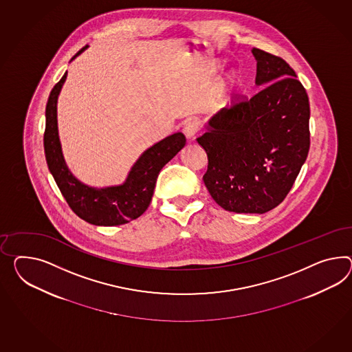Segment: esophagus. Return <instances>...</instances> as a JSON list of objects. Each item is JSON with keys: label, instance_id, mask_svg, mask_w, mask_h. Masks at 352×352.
Listing matches in <instances>:
<instances>
[{"label": "esophagus", "instance_id": "esophagus-1", "mask_svg": "<svg viewBox=\"0 0 352 352\" xmlns=\"http://www.w3.org/2000/svg\"><path fill=\"white\" fill-rule=\"evenodd\" d=\"M199 130H200V124H199V121H197V120H190L184 126V133L189 139L197 135Z\"/></svg>", "mask_w": 352, "mask_h": 352}]
</instances>
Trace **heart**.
<instances>
[{"instance_id":"1","label":"heart","mask_w":352,"mask_h":352,"mask_svg":"<svg viewBox=\"0 0 352 352\" xmlns=\"http://www.w3.org/2000/svg\"><path fill=\"white\" fill-rule=\"evenodd\" d=\"M234 82V79L232 78H230V80H228V82H227V87L225 88V91H228V88H230V85Z\"/></svg>"}]
</instances>
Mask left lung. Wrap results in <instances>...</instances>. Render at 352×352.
I'll use <instances>...</instances> for the list:
<instances>
[{
    "label": "left lung",
    "instance_id": "left-lung-1",
    "mask_svg": "<svg viewBox=\"0 0 352 352\" xmlns=\"http://www.w3.org/2000/svg\"><path fill=\"white\" fill-rule=\"evenodd\" d=\"M252 98L236 96L197 138L208 155L203 176L218 206L236 213H265L287 197L310 148L309 97L296 72L278 56L252 48Z\"/></svg>",
    "mask_w": 352,
    "mask_h": 352
}]
</instances>
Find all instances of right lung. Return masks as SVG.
<instances>
[{
  "instance_id": "right-lung-1",
  "label": "right lung",
  "mask_w": 352,
  "mask_h": 352,
  "mask_svg": "<svg viewBox=\"0 0 352 352\" xmlns=\"http://www.w3.org/2000/svg\"><path fill=\"white\" fill-rule=\"evenodd\" d=\"M85 48L87 45L72 60ZM66 75L67 72L54 85L45 106L43 144L48 170L76 216L91 225H124L142 216L149 207L160 171L184 148L186 138L182 133H175L146 149L133 166L122 185L94 189L81 184L72 176L65 163L57 131V97Z\"/></svg>"
}]
</instances>
